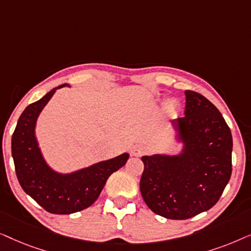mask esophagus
<instances>
[{
	"instance_id": "1",
	"label": "esophagus",
	"mask_w": 251,
	"mask_h": 251,
	"mask_svg": "<svg viewBox=\"0 0 251 251\" xmlns=\"http://www.w3.org/2000/svg\"><path fill=\"white\" fill-rule=\"evenodd\" d=\"M145 153V147L142 146V145H137L133 147V151H132V154L135 156H142L143 154Z\"/></svg>"
}]
</instances>
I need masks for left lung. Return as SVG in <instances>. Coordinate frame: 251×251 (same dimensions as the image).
<instances>
[{"mask_svg": "<svg viewBox=\"0 0 251 251\" xmlns=\"http://www.w3.org/2000/svg\"><path fill=\"white\" fill-rule=\"evenodd\" d=\"M185 116L174 120L178 155L143 156L140 193L151 210L169 219H188L217 203L232 174V133L217 107L186 90Z\"/></svg>", "mask_w": 251, "mask_h": 251, "instance_id": "left-lung-1", "label": "left lung"}]
</instances>
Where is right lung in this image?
I'll use <instances>...</instances> for the list:
<instances>
[{"mask_svg":"<svg viewBox=\"0 0 251 251\" xmlns=\"http://www.w3.org/2000/svg\"><path fill=\"white\" fill-rule=\"evenodd\" d=\"M59 85L22 113L11 139L16 175L23 190L48 212L68 215L90 207L97 200L106 180L129 159L123 153L75 173L63 175L53 171L44 161L35 138L37 116Z\"/></svg>","mask_w":251,"mask_h":251,"instance_id":"right-lung-1","label":"right lung"}]
</instances>
